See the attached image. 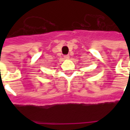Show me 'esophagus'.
Instances as JSON below:
<instances>
[{
  "mask_svg": "<svg viewBox=\"0 0 130 130\" xmlns=\"http://www.w3.org/2000/svg\"><path fill=\"white\" fill-rule=\"evenodd\" d=\"M64 58H65V59H69V58H70V56H69V55H65V56H64Z\"/></svg>",
  "mask_w": 130,
  "mask_h": 130,
  "instance_id": "34e87169",
  "label": "esophagus"
}]
</instances>
